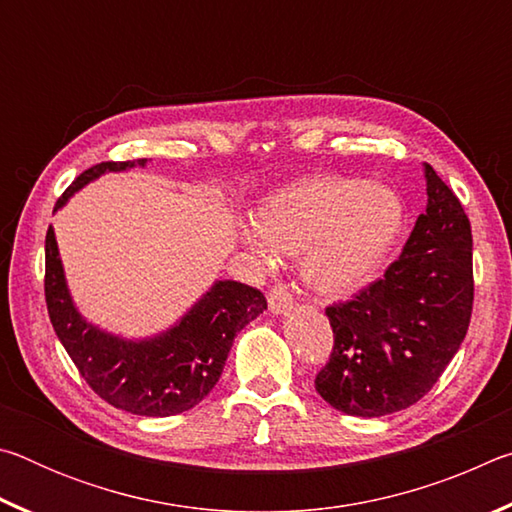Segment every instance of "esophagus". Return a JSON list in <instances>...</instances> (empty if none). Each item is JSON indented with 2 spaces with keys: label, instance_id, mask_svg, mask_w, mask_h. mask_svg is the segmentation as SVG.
I'll return each mask as SVG.
<instances>
[{
  "label": "esophagus",
  "instance_id": "34e87169",
  "mask_svg": "<svg viewBox=\"0 0 512 512\" xmlns=\"http://www.w3.org/2000/svg\"><path fill=\"white\" fill-rule=\"evenodd\" d=\"M293 307V296L287 291V287H282V284H275V287L268 291V309H271V314H284V311H289Z\"/></svg>",
  "mask_w": 512,
  "mask_h": 512
}]
</instances>
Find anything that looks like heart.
I'll return each instance as SVG.
<instances>
[{"instance_id":"b5f03b06","label":"heart","mask_w":512,"mask_h":512,"mask_svg":"<svg viewBox=\"0 0 512 512\" xmlns=\"http://www.w3.org/2000/svg\"><path fill=\"white\" fill-rule=\"evenodd\" d=\"M391 187L348 176H307L266 196L241 241L259 262L300 255V275L323 298L359 291L391 257L404 228Z\"/></svg>"}]
</instances>
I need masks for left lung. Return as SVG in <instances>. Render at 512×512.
Returning <instances> with one entry per match:
<instances>
[{"instance_id": "1", "label": "left lung", "mask_w": 512, "mask_h": 512, "mask_svg": "<svg viewBox=\"0 0 512 512\" xmlns=\"http://www.w3.org/2000/svg\"><path fill=\"white\" fill-rule=\"evenodd\" d=\"M427 210L400 259L348 302L325 309L334 350L316 391L336 411L379 418L431 391L470 327L472 228L463 205L424 164Z\"/></svg>"}]
</instances>
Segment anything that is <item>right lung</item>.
Here are the masks:
<instances>
[{"mask_svg":"<svg viewBox=\"0 0 512 512\" xmlns=\"http://www.w3.org/2000/svg\"><path fill=\"white\" fill-rule=\"evenodd\" d=\"M137 164L144 167L146 160L94 164L65 189L54 212L101 173ZM45 298L56 336L92 391L115 409L146 418L194 409L219 381L235 336L266 309L262 291L216 280L176 325L151 339L133 341L103 332L79 314L69 296L51 225L45 239Z\"/></svg>","mask_w":512,"mask_h":512,"instance_id":"obj_1","label":"right lung"}]
</instances>
